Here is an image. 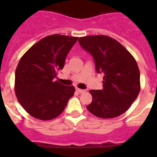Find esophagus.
Returning <instances> with one entry per match:
<instances>
[{"mask_svg":"<svg viewBox=\"0 0 157 157\" xmlns=\"http://www.w3.org/2000/svg\"><path fill=\"white\" fill-rule=\"evenodd\" d=\"M76 91H77L78 93H80V94H82V93L86 92L85 90H82V89H78V88H76Z\"/></svg>","mask_w":157,"mask_h":157,"instance_id":"1","label":"esophagus"}]
</instances>
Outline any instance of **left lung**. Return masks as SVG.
<instances>
[{"mask_svg":"<svg viewBox=\"0 0 157 157\" xmlns=\"http://www.w3.org/2000/svg\"><path fill=\"white\" fill-rule=\"evenodd\" d=\"M78 42L94 57L98 73H103V89L90 90L93 101L86 107L103 119L128 110L140 92V71L134 56L114 38L105 35L79 37Z\"/></svg>","mask_w":157,"mask_h":157,"instance_id":"1","label":"left lung"}]
</instances>
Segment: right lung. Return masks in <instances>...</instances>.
Wrapping results in <instances>:
<instances>
[{"instance_id":"obj_1","label":"right lung","mask_w":157,"mask_h":157,"mask_svg":"<svg viewBox=\"0 0 157 157\" xmlns=\"http://www.w3.org/2000/svg\"><path fill=\"white\" fill-rule=\"evenodd\" d=\"M77 40V37L48 35L30 47L19 60L15 92L19 104L33 117L41 120L57 117L74 95L73 86L63 85L55 78Z\"/></svg>"}]
</instances>
